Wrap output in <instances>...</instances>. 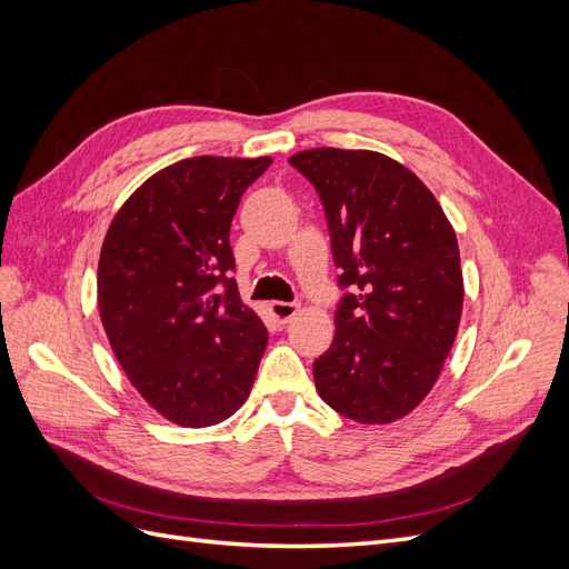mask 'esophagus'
I'll return each mask as SVG.
<instances>
[{"label": "esophagus", "mask_w": 569, "mask_h": 569, "mask_svg": "<svg viewBox=\"0 0 569 569\" xmlns=\"http://www.w3.org/2000/svg\"><path fill=\"white\" fill-rule=\"evenodd\" d=\"M297 311H299V303H295V301H272L270 303V313L274 316V320H280V322H289L297 316Z\"/></svg>", "instance_id": "esophagus-1"}]
</instances>
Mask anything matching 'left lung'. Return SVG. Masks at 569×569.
I'll use <instances>...</instances> for the list:
<instances>
[{
    "label": "left lung",
    "mask_w": 569,
    "mask_h": 569,
    "mask_svg": "<svg viewBox=\"0 0 569 569\" xmlns=\"http://www.w3.org/2000/svg\"><path fill=\"white\" fill-rule=\"evenodd\" d=\"M289 163L322 201L337 280L347 289L335 341L313 363L316 389L343 418L399 420L435 387L456 341V232L422 180L385 153L320 147Z\"/></svg>",
    "instance_id": "left-lung-1"
}]
</instances>
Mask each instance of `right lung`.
<instances>
[{
    "instance_id": "obj_1",
    "label": "right lung",
    "mask_w": 569,
    "mask_h": 569,
    "mask_svg": "<svg viewBox=\"0 0 569 569\" xmlns=\"http://www.w3.org/2000/svg\"><path fill=\"white\" fill-rule=\"evenodd\" d=\"M272 159L194 157L159 170L120 206L99 256L111 349L170 422L209 427L247 401L268 330L239 299L230 226Z\"/></svg>"
}]
</instances>
